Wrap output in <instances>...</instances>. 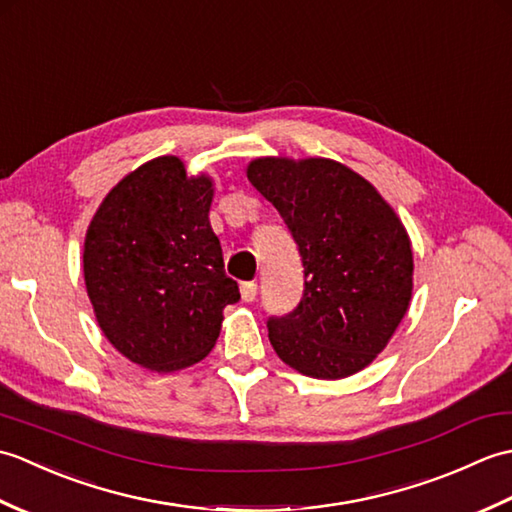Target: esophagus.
I'll return each instance as SVG.
<instances>
[{
  "mask_svg": "<svg viewBox=\"0 0 512 512\" xmlns=\"http://www.w3.org/2000/svg\"><path fill=\"white\" fill-rule=\"evenodd\" d=\"M239 295H242V299L246 303L255 301V297H257V284H255V281H244V284L239 286Z\"/></svg>",
  "mask_w": 512,
  "mask_h": 512,
  "instance_id": "obj_1",
  "label": "esophagus"
}]
</instances>
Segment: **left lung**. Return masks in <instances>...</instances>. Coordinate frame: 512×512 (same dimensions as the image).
<instances>
[{
	"label": "left lung",
	"instance_id": "8db88e82",
	"mask_svg": "<svg viewBox=\"0 0 512 512\" xmlns=\"http://www.w3.org/2000/svg\"><path fill=\"white\" fill-rule=\"evenodd\" d=\"M250 184L299 246L306 288L295 312L268 321L277 356L299 374L339 380L385 350L413 292V250L391 204L330 158L262 156Z\"/></svg>",
	"mask_w": 512,
	"mask_h": 512
}]
</instances>
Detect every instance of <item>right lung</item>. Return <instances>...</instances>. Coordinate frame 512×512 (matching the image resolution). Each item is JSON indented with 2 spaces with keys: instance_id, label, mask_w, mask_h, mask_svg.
I'll return each instance as SVG.
<instances>
[{
  "instance_id": "right-lung-1",
  "label": "right lung",
  "mask_w": 512,
  "mask_h": 512,
  "mask_svg": "<svg viewBox=\"0 0 512 512\" xmlns=\"http://www.w3.org/2000/svg\"><path fill=\"white\" fill-rule=\"evenodd\" d=\"M213 178L178 156L147 160L105 195L83 242V277L105 339L158 374L200 363L239 299L209 211Z\"/></svg>"
}]
</instances>
